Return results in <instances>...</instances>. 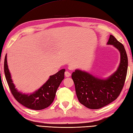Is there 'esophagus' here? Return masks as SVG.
Segmentation results:
<instances>
[{
    "instance_id": "1",
    "label": "esophagus",
    "mask_w": 133,
    "mask_h": 133,
    "mask_svg": "<svg viewBox=\"0 0 133 133\" xmlns=\"http://www.w3.org/2000/svg\"><path fill=\"white\" fill-rule=\"evenodd\" d=\"M64 74H65V76H66V77H69L70 76H71V73H69V72H68V71L65 72Z\"/></svg>"
}]
</instances>
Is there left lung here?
Returning a JSON list of instances; mask_svg holds the SVG:
<instances>
[{
	"label": "left lung",
	"instance_id": "obj_1",
	"mask_svg": "<svg viewBox=\"0 0 133 133\" xmlns=\"http://www.w3.org/2000/svg\"><path fill=\"white\" fill-rule=\"evenodd\" d=\"M107 44L114 46L120 52V63L116 71L107 79H100L80 70H76L71 75L79 102L91 109L103 108L116 99L126 78L128 59L124 46L112 35Z\"/></svg>",
	"mask_w": 133,
	"mask_h": 133
}]
</instances>
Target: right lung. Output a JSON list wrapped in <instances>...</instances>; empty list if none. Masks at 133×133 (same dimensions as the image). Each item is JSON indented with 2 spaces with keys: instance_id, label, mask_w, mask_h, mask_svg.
I'll return each mask as SVG.
<instances>
[{
  "instance_id": "obj_1",
  "label": "right lung",
  "mask_w": 133,
  "mask_h": 133,
  "mask_svg": "<svg viewBox=\"0 0 133 133\" xmlns=\"http://www.w3.org/2000/svg\"><path fill=\"white\" fill-rule=\"evenodd\" d=\"M4 71L6 81L14 98L25 107L33 110H42L48 108L54 101L57 88L64 78L65 69H62L50 76L48 80L34 92L25 94L18 92L11 78L7 62V54L4 58Z\"/></svg>"
}]
</instances>
